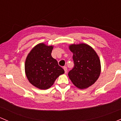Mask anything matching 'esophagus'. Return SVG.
<instances>
[{
    "label": "esophagus",
    "mask_w": 121,
    "mask_h": 121,
    "mask_svg": "<svg viewBox=\"0 0 121 121\" xmlns=\"http://www.w3.org/2000/svg\"><path fill=\"white\" fill-rule=\"evenodd\" d=\"M63 69H64V70H65V73H67V72H68V69H67V67L66 66H64V67H63Z\"/></svg>",
    "instance_id": "34e87169"
}]
</instances>
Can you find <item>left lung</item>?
<instances>
[{
  "label": "left lung",
  "instance_id": "1",
  "mask_svg": "<svg viewBox=\"0 0 121 121\" xmlns=\"http://www.w3.org/2000/svg\"><path fill=\"white\" fill-rule=\"evenodd\" d=\"M74 68L68 73L69 79L76 87L85 89L93 85L101 73V62L94 49L86 43L71 44Z\"/></svg>",
  "mask_w": 121,
  "mask_h": 121
}]
</instances>
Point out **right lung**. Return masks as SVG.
<instances>
[{
    "label": "right lung",
    "mask_w": 121,
    "mask_h": 121,
    "mask_svg": "<svg viewBox=\"0 0 121 121\" xmlns=\"http://www.w3.org/2000/svg\"><path fill=\"white\" fill-rule=\"evenodd\" d=\"M53 46L39 43L31 50L25 62V73L30 83L41 90L50 88L65 73L51 56Z\"/></svg>",
    "instance_id": "1"
}]
</instances>
